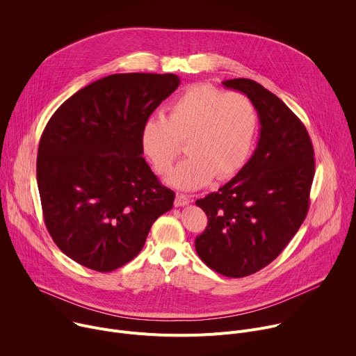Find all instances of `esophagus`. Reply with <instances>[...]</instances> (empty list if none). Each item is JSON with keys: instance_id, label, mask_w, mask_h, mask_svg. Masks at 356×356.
<instances>
[{"instance_id": "1", "label": "esophagus", "mask_w": 356, "mask_h": 356, "mask_svg": "<svg viewBox=\"0 0 356 356\" xmlns=\"http://www.w3.org/2000/svg\"><path fill=\"white\" fill-rule=\"evenodd\" d=\"M190 202V197L186 194H177L176 200H175V206L176 207H184Z\"/></svg>"}]
</instances>
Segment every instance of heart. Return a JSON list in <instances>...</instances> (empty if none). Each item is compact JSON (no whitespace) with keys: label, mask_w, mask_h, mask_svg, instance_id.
<instances>
[{"label":"heart","mask_w":356,"mask_h":356,"mask_svg":"<svg viewBox=\"0 0 356 356\" xmlns=\"http://www.w3.org/2000/svg\"><path fill=\"white\" fill-rule=\"evenodd\" d=\"M258 125L255 106L242 92L210 84L186 88L168 107L166 118L149 115L140 128L143 155L166 175L183 146L190 155L168 177L180 190H195L235 175L245 165Z\"/></svg>","instance_id":"b5f03b06"}]
</instances>
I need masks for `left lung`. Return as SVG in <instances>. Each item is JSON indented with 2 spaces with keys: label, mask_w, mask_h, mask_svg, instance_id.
I'll use <instances>...</instances> for the list:
<instances>
[{
  "label": "left lung",
  "mask_w": 356,
  "mask_h": 356,
  "mask_svg": "<svg viewBox=\"0 0 356 356\" xmlns=\"http://www.w3.org/2000/svg\"><path fill=\"white\" fill-rule=\"evenodd\" d=\"M255 106L261 136L252 158L217 193L195 201L207 214L195 250L209 268L245 277L275 261L310 207L314 149L309 132L283 101L250 79L222 81Z\"/></svg>",
  "instance_id": "8db88e82"
}]
</instances>
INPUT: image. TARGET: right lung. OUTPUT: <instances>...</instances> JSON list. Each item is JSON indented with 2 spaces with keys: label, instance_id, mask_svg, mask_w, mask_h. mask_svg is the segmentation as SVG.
Wrapping results in <instances>:
<instances>
[{
  "label": "right lung",
  "instance_id": "obj_1",
  "mask_svg": "<svg viewBox=\"0 0 356 356\" xmlns=\"http://www.w3.org/2000/svg\"><path fill=\"white\" fill-rule=\"evenodd\" d=\"M180 84L176 74L120 73L79 90L40 136L36 179L44 225L74 262L107 273L132 261L173 207L142 158L140 128Z\"/></svg>",
  "mask_w": 356,
  "mask_h": 356
}]
</instances>
